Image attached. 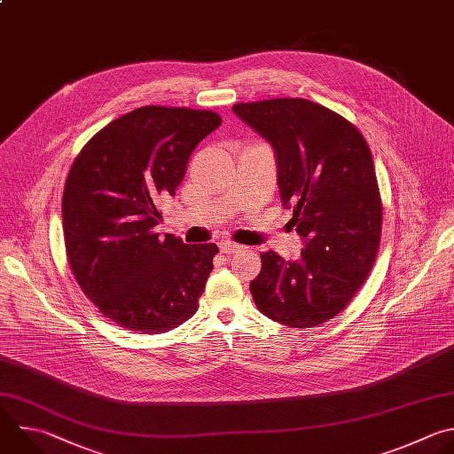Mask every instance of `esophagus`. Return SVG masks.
I'll use <instances>...</instances> for the list:
<instances>
[{"instance_id": "obj_1", "label": "esophagus", "mask_w": 454, "mask_h": 454, "mask_svg": "<svg viewBox=\"0 0 454 454\" xmlns=\"http://www.w3.org/2000/svg\"><path fill=\"white\" fill-rule=\"evenodd\" d=\"M219 247H221V253H224V254H231V253H237L242 246H239V244H235V242L223 240V242H219Z\"/></svg>"}]
</instances>
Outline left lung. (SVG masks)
Listing matches in <instances>:
<instances>
[{
  "instance_id": "left-lung-1",
  "label": "left lung",
  "mask_w": 454,
  "mask_h": 454,
  "mask_svg": "<svg viewBox=\"0 0 454 454\" xmlns=\"http://www.w3.org/2000/svg\"><path fill=\"white\" fill-rule=\"evenodd\" d=\"M233 112L274 147L281 201L305 239L294 262L260 254L249 283L254 305L274 323L316 328L351 303L376 262L383 207L369 144L353 122L310 99L237 103Z\"/></svg>"
}]
</instances>
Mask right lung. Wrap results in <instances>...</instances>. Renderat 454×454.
<instances>
[{
	"instance_id": "right-lung-1",
	"label": "right lung",
	"mask_w": 454,
	"mask_h": 454,
	"mask_svg": "<svg viewBox=\"0 0 454 454\" xmlns=\"http://www.w3.org/2000/svg\"><path fill=\"white\" fill-rule=\"evenodd\" d=\"M221 122L212 110L140 106L101 128L69 169V267L94 307L124 330L166 333L198 312L219 247L160 237L159 201L175 196L194 147Z\"/></svg>"
}]
</instances>
